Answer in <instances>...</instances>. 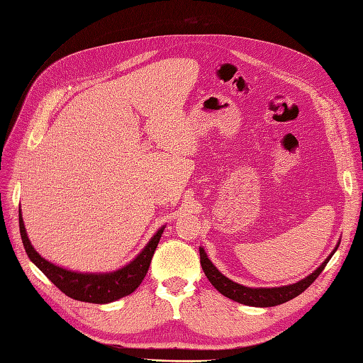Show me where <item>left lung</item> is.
I'll return each mask as SVG.
<instances>
[{
  "mask_svg": "<svg viewBox=\"0 0 363 363\" xmlns=\"http://www.w3.org/2000/svg\"><path fill=\"white\" fill-rule=\"evenodd\" d=\"M339 244L340 240L335 247V250L328 255V257L312 274H309V276L296 283L286 284V286H279V288H248V286H244V284H239L233 280H230L228 277L224 276V274H221V271H218V268L211 262V259L207 257L204 248L201 247H200V259H201V268L208 281L213 284V288L218 292H221L224 296H227V298L245 306H252V307H272L295 298V296H298L301 292H304L307 288H309L311 284L316 280V277L323 272L328 260L332 259Z\"/></svg>",
  "mask_w": 363,
  "mask_h": 363,
  "instance_id": "left-lung-1",
  "label": "left lung"
}]
</instances>
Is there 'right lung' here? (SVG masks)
<instances>
[{
  "label": "right lung",
  "mask_w": 363,
  "mask_h": 363,
  "mask_svg": "<svg viewBox=\"0 0 363 363\" xmlns=\"http://www.w3.org/2000/svg\"><path fill=\"white\" fill-rule=\"evenodd\" d=\"M163 230L164 225L157 230L156 235L150 239V242L144 247V250L123 268L108 272H79L54 265V263L48 262L39 255L30 242L24 225L23 213H21L19 208L21 239H23V244L30 260L35 263V265L45 274L63 294H67L74 300L95 304L112 303L136 291V288L147 276L152 255H155V251L157 248Z\"/></svg>",
  "instance_id": "obj_1"
}]
</instances>
